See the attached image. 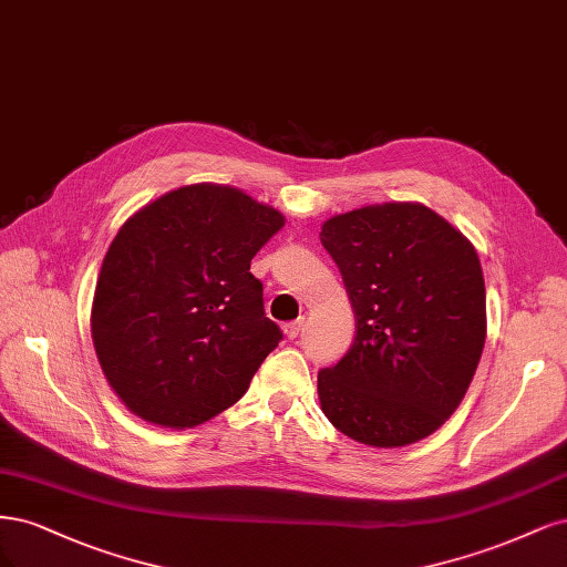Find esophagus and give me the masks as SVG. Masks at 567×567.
Segmentation results:
<instances>
[{
  "instance_id": "34e87169",
  "label": "esophagus",
  "mask_w": 567,
  "mask_h": 567,
  "mask_svg": "<svg viewBox=\"0 0 567 567\" xmlns=\"http://www.w3.org/2000/svg\"><path fill=\"white\" fill-rule=\"evenodd\" d=\"M301 330H303V318H299V320H295V322H285V324H282V332H285L287 339H297V337L301 334Z\"/></svg>"
}]
</instances>
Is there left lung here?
<instances>
[{
    "instance_id": "1",
    "label": "left lung",
    "mask_w": 567,
    "mask_h": 567,
    "mask_svg": "<svg viewBox=\"0 0 567 567\" xmlns=\"http://www.w3.org/2000/svg\"><path fill=\"white\" fill-rule=\"evenodd\" d=\"M320 243L355 313L349 353L318 372L324 416L362 445L424 441L460 408L485 346L476 247L422 203L337 214Z\"/></svg>"
}]
</instances>
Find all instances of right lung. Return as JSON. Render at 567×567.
<instances>
[{
	"label": "right lung",
	"mask_w": 567,
	"mask_h": 567,
	"mask_svg": "<svg viewBox=\"0 0 567 567\" xmlns=\"http://www.w3.org/2000/svg\"><path fill=\"white\" fill-rule=\"evenodd\" d=\"M285 226L240 188L190 184L132 214L91 303L101 370L126 410L195 429L237 403L282 339L249 264Z\"/></svg>",
	"instance_id": "add662e5"
}]
</instances>
